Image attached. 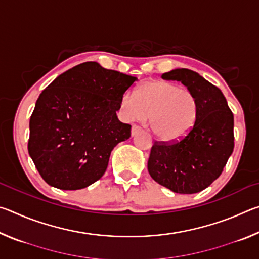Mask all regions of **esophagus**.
<instances>
[{"label":"esophagus","instance_id":"34e87169","mask_svg":"<svg viewBox=\"0 0 259 259\" xmlns=\"http://www.w3.org/2000/svg\"><path fill=\"white\" fill-rule=\"evenodd\" d=\"M140 130H142V129H140V126H138V125H133V128H131V135L136 136V135H137V134L139 133Z\"/></svg>","mask_w":259,"mask_h":259}]
</instances>
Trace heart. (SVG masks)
<instances>
[{"label":"heart","mask_w":259,"mask_h":259,"mask_svg":"<svg viewBox=\"0 0 259 259\" xmlns=\"http://www.w3.org/2000/svg\"><path fill=\"white\" fill-rule=\"evenodd\" d=\"M120 106L129 121L144 122L150 116L153 134L163 142L185 137L198 117L194 95L166 81L144 83L137 95L128 91L122 96Z\"/></svg>","instance_id":"heart-1"}]
</instances>
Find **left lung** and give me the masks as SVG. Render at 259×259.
<instances>
[{"label":"left lung","mask_w":259,"mask_h":259,"mask_svg":"<svg viewBox=\"0 0 259 259\" xmlns=\"http://www.w3.org/2000/svg\"><path fill=\"white\" fill-rule=\"evenodd\" d=\"M164 80L181 81L194 95L198 117L185 137L152 146L147 169L160 185L175 193L193 194L221 176L234 148V117L216 85L187 68L162 74Z\"/></svg>","instance_id":"left-lung-1"}]
</instances>
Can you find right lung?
<instances>
[{"instance_id": "1", "label": "right lung", "mask_w": 259, "mask_h": 259, "mask_svg": "<svg viewBox=\"0 0 259 259\" xmlns=\"http://www.w3.org/2000/svg\"><path fill=\"white\" fill-rule=\"evenodd\" d=\"M135 81L87 61L42 91L29 121L28 153L46 183L75 191L102 178L113 148L131 136L116 111Z\"/></svg>"}]
</instances>
